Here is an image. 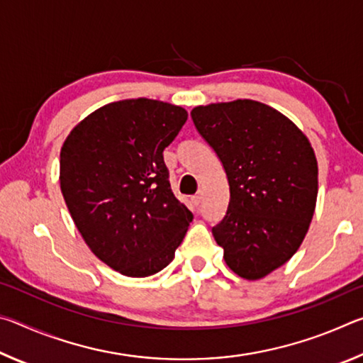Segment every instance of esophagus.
I'll return each instance as SVG.
<instances>
[{
  "mask_svg": "<svg viewBox=\"0 0 363 363\" xmlns=\"http://www.w3.org/2000/svg\"><path fill=\"white\" fill-rule=\"evenodd\" d=\"M201 200H203V195H201V192H199V194L192 196V203H194L195 206H199V205L201 203Z\"/></svg>",
  "mask_w": 363,
  "mask_h": 363,
  "instance_id": "esophagus-1",
  "label": "esophagus"
}]
</instances>
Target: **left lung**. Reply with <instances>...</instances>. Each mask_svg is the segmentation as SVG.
<instances>
[{"label":"left lung","instance_id":"8db88e82","mask_svg":"<svg viewBox=\"0 0 363 363\" xmlns=\"http://www.w3.org/2000/svg\"><path fill=\"white\" fill-rule=\"evenodd\" d=\"M190 116L229 181V206L213 227L214 240L237 275L266 277L296 253L314 216V149L291 120L256 101L200 106Z\"/></svg>","mask_w":363,"mask_h":363}]
</instances>
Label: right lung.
Masks as SVG:
<instances>
[{"label": "right lung", "mask_w": 363, "mask_h": 363, "mask_svg": "<svg viewBox=\"0 0 363 363\" xmlns=\"http://www.w3.org/2000/svg\"><path fill=\"white\" fill-rule=\"evenodd\" d=\"M186 121V110L168 102H112L79 121L60 150L73 223L91 251L126 277L167 267L194 219L163 160Z\"/></svg>", "instance_id": "right-lung-1"}]
</instances>
